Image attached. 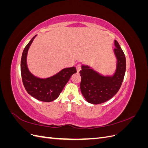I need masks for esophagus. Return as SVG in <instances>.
I'll use <instances>...</instances> for the list:
<instances>
[{
	"label": "esophagus",
	"mask_w": 148,
	"mask_h": 148,
	"mask_svg": "<svg viewBox=\"0 0 148 148\" xmlns=\"http://www.w3.org/2000/svg\"><path fill=\"white\" fill-rule=\"evenodd\" d=\"M80 70H81V66H80V65H78L77 66V73H78L79 72Z\"/></svg>",
	"instance_id": "34e87169"
}]
</instances>
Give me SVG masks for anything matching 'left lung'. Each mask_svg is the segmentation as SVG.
<instances>
[{"label": "left lung", "mask_w": 148, "mask_h": 148, "mask_svg": "<svg viewBox=\"0 0 148 148\" xmlns=\"http://www.w3.org/2000/svg\"><path fill=\"white\" fill-rule=\"evenodd\" d=\"M114 49L117 58L115 73L112 76H103L88 65H82L79 71L82 80L80 89L88 102L99 104L110 99L119 91L126 70V59L119 42L115 40Z\"/></svg>", "instance_id": "left-lung-1"}]
</instances>
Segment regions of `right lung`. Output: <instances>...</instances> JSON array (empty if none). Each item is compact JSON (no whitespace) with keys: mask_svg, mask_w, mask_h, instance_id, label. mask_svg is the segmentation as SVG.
<instances>
[{"mask_svg":"<svg viewBox=\"0 0 148 148\" xmlns=\"http://www.w3.org/2000/svg\"><path fill=\"white\" fill-rule=\"evenodd\" d=\"M36 35L25 47L21 59V74L25 88L29 95L39 101L51 102L59 97L65 84L73 74L77 73L74 66L64 69L52 77L40 78L35 77L28 70L27 54L28 49Z\"/></svg>","mask_w":148,"mask_h":148,"instance_id":"right-lung-1","label":"right lung"}]
</instances>
